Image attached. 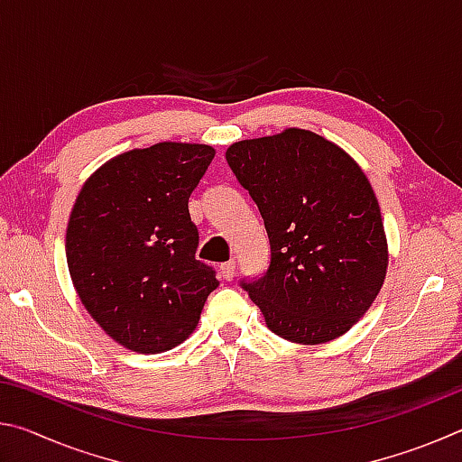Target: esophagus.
Here are the masks:
<instances>
[{"instance_id":"34e87169","label":"esophagus","mask_w":462,"mask_h":462,"mask_svg":"<svg viewBox=\"0 0 462 462\" xmlns=\"http://www.w3.org/2000/svg\"><path fill=\"white\" fill-rule=\"evenodd\" d=\"M234 271H236V263H234V261H226V263L220 264V273H222V277L226 281H232Z\"/></svg>"}]
</instances>
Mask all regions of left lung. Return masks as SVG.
Listing matches in <instances>:
<instances>
[{
  "mask_svg": "<svg viewBox=\"0 0 462 462\" xmlns=\"http://www.w3.org/2000/svg\"><path fill=\"white\" fill-rule=\"evenodd\" d=\"M269 234L271 264L242 281L269 330L297 344L348 332L381 291L387 238L369 179L340 146L301 128L226 151Z\"/></svg>",
  "mask_w": 462,
  "mask_h": 462,
  "instance_id": "left-lung-1",
  "label": "left lung"
}]
</instances>
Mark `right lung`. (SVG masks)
Instances as JSON below:
<instances>
[{
  "label": "right lung",
  "instance_id": "1",
  "mask_svg": "<svg viewBox=\"0 0 462 462\" xmlns=\"http://www.w3.org/2000/svg\"><path fill=\"white\" fill-rule=\"evenodd\" d=\"M208 144L159 143L107 161L77 195L67 264L81 303L134 353L175 348L195 330L216 271L195 259L189 198L212 162Z\"/></svg>",
  "mask_w": 462,
  "mask_h": 462
}]
</instances>
